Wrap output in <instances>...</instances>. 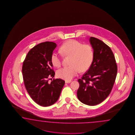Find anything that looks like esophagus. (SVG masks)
<instances>
[{"label":"esophagus","instance_id":"34e87169","mask_svg":"<svg viewBox=\"0 0 135 135\" xmlns=\"http://www.w3.org/2000/svg\"><path fill=\"white\" fill-rule=\"evenodd\" d=\"M71 82V80H65V83H70Z\"/></svg>","mask_w":135,"mask_h":135}]
</instances>
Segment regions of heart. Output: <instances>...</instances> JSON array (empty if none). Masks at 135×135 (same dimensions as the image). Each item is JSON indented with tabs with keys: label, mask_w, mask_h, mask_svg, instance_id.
<instances>
[{
	"label": "heart",
	"mask_w": 135,
	"mask_h": 135,
	"mask_svg": "<svg viewBox=\"0 0 135 135\" xmlns=\"http://www.w3.org/2000/svg\"><path fill=\"white\" fill-rule=\"evenodd\" d=\"M60 51L65 56H70L69 66L59 69L56 74L58 77L70 80L79 72L86 71L91 66L94 57L92 46L74 40H68L60 48ZM51 61L54 66L60 67L62 64L60 56L57 52L52 53Z\"/></svg>",
	"instance_id": "obj_1"
}]
</instances>
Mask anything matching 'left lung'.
Masks as SVG:
<instances>
[{"label": "left lung", "mask_w": 135, "mask_h": 135, "mask_svg": "<svg viewBox=\"0 0 135 135\" xmlns=\"http://www.w3.org/2000/svg\"><path fill=\"white\" fill-rule=\"evenodd\" d=\"M94 57L88 70L78 80L77 97L83 103L95 106L101 103L112 91L117 73L114 55L102 41L90 37Z\"/></svg>", "instance_id": "8db88e82"}]
</instances>
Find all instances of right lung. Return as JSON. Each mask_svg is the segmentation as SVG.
Listing matches in <instances>:
<instances>
[{
    "instance_id": "add662e5",
    "label": "right lung",
    "mask_w": 135,
    "mask_h": 135,
    "mask_svg": "<svg viewBox=\"0 0 135 135\" xmlns=\"http://www.w3.org/2000/svg\"><path fill=\"white\" fill-rule=\"evenodd\" d=\"M57 45L46 41L32 48L23 62V80L27 92L38 105L50 106L58 100L65 83L61 79L55 77L51 56Z\"/></svg>"
}]
</instances>
